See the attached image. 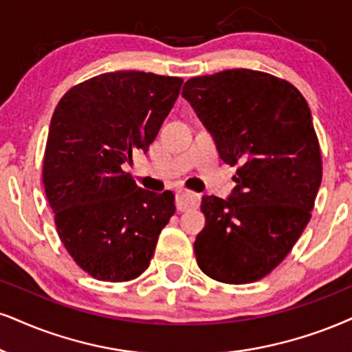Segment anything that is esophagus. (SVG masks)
I'll list each match as a JSON object with an SVG mask.
<instances>
[{
	"mask_svg": "<svg viewBox=\"0 0 352 352\" xmlns=\"http://www.w3.org/2000/svg\"><path fill=\"white\" fill-rule=\"evenodd\" d=\"M201 204V196L196 192H190V190H179L176 194V209L179 212L194 209Z\"/></svg>",
	"mask_w": 352,
	"mask_h": 352,
	"instance_id": "obj_1",
	"label": "esophagus"
}]
</instances>
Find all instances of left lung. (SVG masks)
Listing matches in <instances>:
<instances>
[{"instance_id": "1", "label": "left lung", "mask_w": 352, "mask_h": 352, "mask_svg": "<svg viewBox=\"0 0 352 352\" xmlns=\"http://www.w3.org/2000/svg\"><path fill=\"white\" fill-rule=\"evenodd\" d=\"M183 98L238 166L230 197H202L199 267L225 284L263 279L300 238L322 184L309 104L289 81L246 68L190 78Z\"/></svg>"}]
</instances>
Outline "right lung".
<instances>
[{
  "label": "right lung",
  "instance_id": "add662e5",
  "mask_svg": "<svg viewBox=\"0 0 352 352\" xmlns=\"http://www.w3.org/2000/svg\"><path fill=\"white\" fill-rule=\"evenodd\" d=\"M183 80L112 72L73 86L56 104L42 181L68 254L98 280L135 279L150 266L175 194L140 189L124 163L148 151Z\"/></svg>",
  "mask_w": 352,
  "mask_h": 352
}]
</instances>
